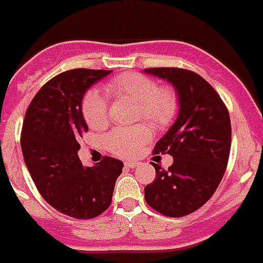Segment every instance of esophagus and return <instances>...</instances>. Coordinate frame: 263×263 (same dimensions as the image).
<instances>
[{
    "label": "esophagus",
    "mask_w": 263,
    "mask_h": 263,
    "mask_svg": "<svg viewBox=\"0 0 263 263\" xmlns=\"http://www.w3.org/2000/svg\"><path fill=\"white\" fill-rule=\"evenodd\" d=\"M138 166H139L138 162H125V167L135 168V167H138Z\"/></svg>",
    "instance_id": "34e87169"
}]
</instances>
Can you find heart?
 Segmentation results:
<instances>
[{"label":"heart","mask_w":263,"mask_h":263,"mask_svg":"<svg viewBox=\"0 0 263 263\" xmlns=\"http://www.w3.org/2000/svg\"><path fill=\"white\" fill-rule=\"evenodd\" d=\"M109 97L135 101V119L146 120L157 129L173 124L180 110L178 93L170 85H158L157 81L139 72H123L104 85ZM81 112L91 129H102L109 123L108 102L100 91L87 90L81 101ZM151 131L147 125L116 128L106 136L108 150L121 158L136 157L150 142Z\"/></svg>","instance_id":"b5f03b06"}]
</instances>
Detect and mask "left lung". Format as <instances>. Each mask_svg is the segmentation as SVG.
<instances>
[{
    "label": "left lung",
    "instance_id": "1",
    "mask_svg": "<svg viewBox=\"0 0 263 263\" xmlns=\"http://www.w3.org/2000/svg\"><path fill=\"white\" fill-rule=\"evenodd\" d=\"M143 71L173 83L180 98L176 123L154 148L172 155L174 162L167 170L153 163L157 174L144 187V198L163 216H186L212 197L226 173L231 150L230 113L197 72L180 67Z\"/></svg>",
    "mask_w": 263,
    "mask_h": 263
}]
</instances>
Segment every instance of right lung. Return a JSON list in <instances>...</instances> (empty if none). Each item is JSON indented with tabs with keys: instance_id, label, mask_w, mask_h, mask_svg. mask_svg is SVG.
I'll return each instance as SVG.
<instances>
[{
	"instance_id": "add662e5",
	"label": "right lung",
	"mask_w": 263,
	"mask_h": 263,
	"mask_svg": "<svg viewBox=\"0 0 263 263\" xmlns=\"http://www.w3.org/2000/svg\"><path fill=\"white\" fill-rule=\"evenodd\" d=\"M110 70L74 69L58 74L36 93L25 113L21 150L42 197L63 215L93 219L109 208L123 162L104 157L82 166L77 155L87 125L81 101L89 87Z\"/></svg>"
}]
</instances>
